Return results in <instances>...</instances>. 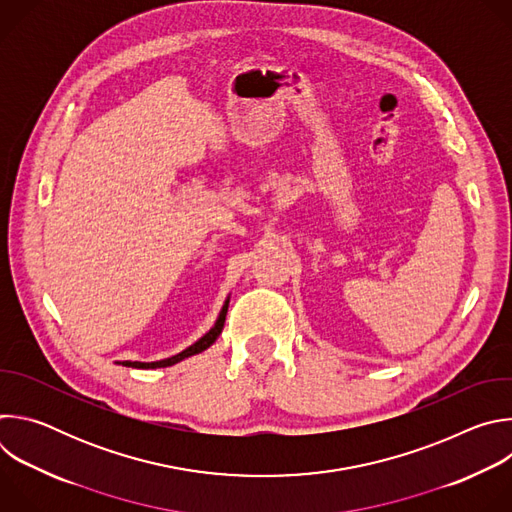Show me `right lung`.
Returning a JSON list of instances; mask_svg holds the SVG:
<instances>
[{"label": "right lung", "mask_w": 512, "mask_h": 512, "mask_svg": "<svg viewBox=\"0 0 512 512\" xmlns=\"http://www.w3.org/2000/svg\"><path fill=\"white\" fill-rule=\"evenodd\" d=\"M229 300H231V296L225 300L223 310H221V314H218L214 326H212L202 338H198L194 344H190L188 348H184L182 352H178V354H174V356H170V358L154 360V362L123 360V362H117V364H123V367H131V369H164V367H172V364H176V362H180V360H184V358H190V356H194V354H200L202 350H206L208 346H212L218 336H221L223 326H225V318H227V310H229Z\"/></svg>", "instance_id": "right-lung-1"}]
</instances>
